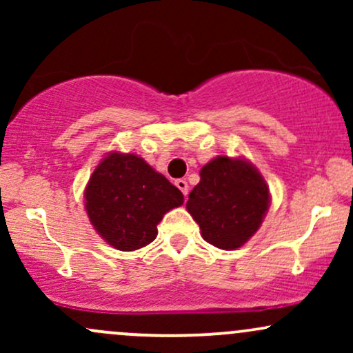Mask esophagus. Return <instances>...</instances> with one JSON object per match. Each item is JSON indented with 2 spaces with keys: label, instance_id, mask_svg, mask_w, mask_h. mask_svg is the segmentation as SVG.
<instances>
[{
  "label": "esophagus",
  "instance_id": "1",
  "mask_svg": "<svg viewBox=\"0 0 353 353\" xmlns=\"http://www.w3.org/2000/svg\"><path fill=\"white\" fill-rule=\"evenodd\" d=\"M176 188L181 190L182 194H184V196H188V192H189V185H188V182H185L184 179H177L176 181Z\"/></svg>",
  "mask_w": 353,
  "mask_h": 353
}]
</instances>
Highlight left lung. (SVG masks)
<instances>
[{
    "instance_id": "left-lung-1",
    "label": "left lung",
    "mask_w": 353,
    "mask_h": 353,
    "mask_svg": "<svg viewBox=\"0 0 353 353\" xmlns=\"http://www.w3.org/2000/svg\"><path fill=\"white\" fill-rule=\"evenodd\" d=\"M269 204L267 182L254 164L217 156L201 169V182L190 190L185 208L204 241L234 250L257 232Z\"/></svg>"
}]
</instances>
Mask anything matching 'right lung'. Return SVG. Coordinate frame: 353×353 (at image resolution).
<instances>
[{"instance_id": "1", "label": "right lung", "mask_w": 353, "mask_h": 353, "mask_svg": "<svg viewBox=\"0 0 353 353\" xmlns=\"http://www.w3.org/2000/svg\"><path fill=\"white\" fill-rule=\"evenodd\" d=\"M84 201L96 232L129 252L151 244L164 214L182 205L184 196L143 157L112 151L89 177Z\"/></svg>"}]
</instances>
